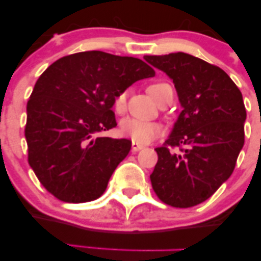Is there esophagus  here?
<instances>
[{
	"instance_id": "obj_1",
	"label": "esophagus",
	"mask_w": 261,
	"mask_h": 261,
	"mask_svg": "<svg viewBox=\"0 0 261 261\" xmlns=\"http://www.w3.org/2000/svg\"><path fill=\"white\" fill-rule=\"evenodd\" d=\"M133 152H137V151H140V149H142L143 147H145V146L143 145H140V143H137V142H134L133 141Z\"/></svg>"
}]
</instances>
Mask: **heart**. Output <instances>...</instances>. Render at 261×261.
I'll list each match as a JSON object with an SVG mask.
<instances>
[{
	"label": "heart",
	"mask_w": 261,
	"mask_h": 261,
	"mask_svg": "<svg viewBox=\"0 0 261 261\" xmlns=\"http://www.w3.org/2000/svg\"><path fill=\"white\" fill-rule=\"evenodd\" d=\"M167 88H169L167 83L155 82L147 87V92L157 103H160ZM126 95L127 92L122 89V91L116 93L115 97H114L113 109L116 114H124L125 110H126ZM120 133L125 137L133 140L134 142L140 143V145H146V143H149L153 140L158 139L163 133V127L155 121H141L136 120V119H125L120 124Z\"/></svg>",
	"instance_id": "heart-1"
}]
</instances>
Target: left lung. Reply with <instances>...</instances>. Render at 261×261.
<instances>
[{
	"label": "left lung",
	"instance_id": "8db88e82",
	"mask_svg": "<svg viewBox=\"0 0 261 261\" xmlns=\"http://www.w3.org/2000/svg\"><path fill=\"white\" fill-rule=\"evenodd\" d=\"M145 60L173 80L182 107L169 139L155 148L152 188L167 205L193 207L214 195L234 170L244 145L243 97L222 68L189 54Z\"/></svg>",
	"mask_w": 261,
	"mask_h": 261
}]
</instances>
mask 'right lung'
Segmentation results:
<instances>
[{
  "label": "right lung",
  "mask_w": 261,
  "mask_h": 261,
  "mask_svg": "<svg viewBox=\"0 0 261 261\" xmlns=\"http://www.w3.org/2000/svg\"><path fill=\"white\" fill-rule=\"evenodd\" d=\"M142 60L103 51L64 56L39 77L27 104L28 163L41 185L64 202L103 195L131 141L97 137L116 126L114 97L153 77Z\"/></svg>",
  "instance_id": "1"
}]
</instances>
